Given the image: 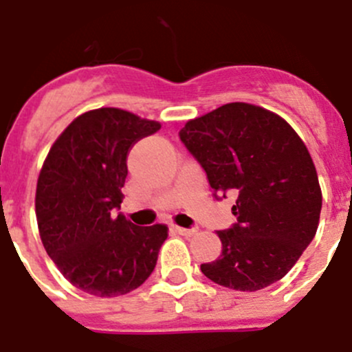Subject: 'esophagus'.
<instances>
[{"label": "esophagus", "instance_id": "obj_1", "mask_svg": "<svg viewBox=\"0 0 352 352\" xmlns=\"http://www.w3.org/2000/svg\"><path fill=\"white\" fill-rule=\"evenodd\" d=\"M173 232H177L179 235H186V237H190V235H194L197 232V228H184V227H173Z\"/></svg>", "mask_w": 352, "mask_h": 352}]
</instances>
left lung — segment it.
<instances>
[{"mask_svg": "<svg viewBox=\"0 0 352 352\" xmlns=\"http://www.w3.org/2000/svg\"><path fill=\"white\" fill-rule=\"evenodd\" d=\"M180 141L217 199L232 192L237 221L218 230L221 254L203 263L214 284L259 291L296 265L318 228L322 189L308 148L278 115L228 103L186 124Z\"/></svg>", "mask_w": 352, "mask_h": 352, "instance_id": "obj_1", "label": "left lung"}]
</instances>
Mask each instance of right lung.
Instances as JSON below:
<instances>
[{"mask_svg":"<svg viewBox=\"0 0 352 352\" xmlns=\"http://www.w3.org/2000/svg\"><path fill=\"white\" fill-rule=\"evenodd\" d=\"M162 129L118 108L75 118L51 146L37 179L36 217L47 256L63 277L98 298L127 294L146 282L168 235L118 213L127 156Z\"/></svg>","mask_w":352,"mask_h":352,"instance_id":"right-lung-1","label":"right lung"}]
</instances>
